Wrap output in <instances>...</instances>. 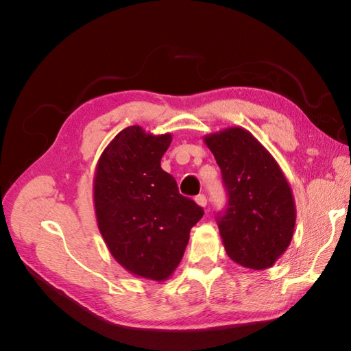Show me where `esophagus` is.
Here are the masks:
<instances>
[{
    "instance_id": "34e87169",
    "label": "esophagus",
    "mask_w": 351,
    "mask_h": 351,
    "mask_svg": "<svg viewBox=\"0 0 351 351\" xmlns=\"http://www.w3.org/2000/svg\"><path fill=\"white\" fill-rule=\"evenodd\" d=\"M195 203L199 206V207H206L207 206V198L204 194H199L195 197Z\"/></svg>"
}]
</instances>
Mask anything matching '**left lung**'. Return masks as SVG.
Here are the masks:
<instances>
[{"instance_id":"1","label":"left lung","mask_w":351,"mask_h":351,"mask_svg":"<svg viewBox=\"0 0 351 351\" xmlns=\"http://www.w3.org/2000/svg\"><path fill=\"white\" fill-rule=\"evenodd\" d=\"M222 170L228 207L217 215L226 254L239 266L263 270L293 239L291 186L267 149L247 129L234 126L204 136Z\"/></svg>"}]
</instances>
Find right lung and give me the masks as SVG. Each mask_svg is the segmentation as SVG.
Listing matches in <instances>:
<instances>
[{"instance_id":"1","label":"right lung","mask_w":351,"mask_h":351,"mask_svg":"<svg viewBox=\"0 0 351 351\" xmlns=\"http://www.w3.org/2000/svg\"><path fill=\"white\" fill-rule=\"evenodd\" d=\"M170 143V134L125 128L106 147L94 175L97 223L108 252L129 274L157 282L175 272L189 231L204 215L160 166Z\"/></svg>"}]
</instances>
